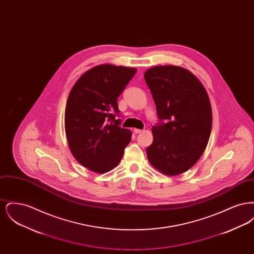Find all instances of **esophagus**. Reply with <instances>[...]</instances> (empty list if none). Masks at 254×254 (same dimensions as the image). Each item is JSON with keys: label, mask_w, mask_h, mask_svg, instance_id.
<instances>
[{"label": "esophagus", "mask_w": 254, "mask_h": 254, "mask_svg": "<svg viewBox=\"0 0 254 254\" xmlns=\"http://www.w3.org/2000/svg\"><path fill=\"white\" fill-rule=\"evenodd\" d=\"M143 131L142 129H138V128H134L133 129V132L135 133V134H138V133H141Z\"/></svg>", "instance_id": "obj_1"}]
</instances>
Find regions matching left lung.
<instances>
[{
  "label": "left lung",
  "mask_w": 254,
  "mask_h": 254,
  "mask_svg": "<svg viewBox=\"0 0 254 254\" xmlns=\"http://www.w3.org/2000/svg\"><path fill=\"white\" fill-rule=\"evenodd\" d=\"M156 106L153 143L146 148L149 163L175 176L192 168L204 153L212 126L209 98L203 84L178 65H157L144 74Z\"/></svg>",
  "instance_id": "8db88e82"
}]
</instances>
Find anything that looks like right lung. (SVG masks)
Returning <instances> with one entry per match:
<instances>
[{"label":"right lung","instance_id":"right-lung-1","mask_svg":"<svg viewBox=\"0 0 254 254\" xmlns=\"http://www.w3.org/2000/svg\"><path fill=\"white\" fill-rule=\"evenodd\" d=\"M136 68L100 64L73 85L64 112V129L74 158L86 169L106 173L120 163L132 133L120 127L117 99Z\"/></svg>","mask_w":254,"mask_h":254}]
</instances>
